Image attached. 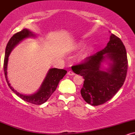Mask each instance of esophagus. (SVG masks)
<instances>
[{
    "mask_svg": "<svg viewBox=\"0 0 135 135\" xmlns=\"http://www.w3.org/2000/svg\"><path fill=\"white\" fill-rule=\"evenodd\" d=\"M68 74H69V75H74L75 74H74V72H72V70H70L68 72Z\"/></svg>",
    "mask_w": 135,
    "mask_h": 135,
    "instance_id": "obj_1",
    "label": "esophagus"
}]
</instances>
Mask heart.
Masks as SVG:
<instances>
[{
  "instance_id": "heart-1",
  "label": "heart",
  "mask_w": 135,
  "mask_h": 135,
  "mask_svg": "<svg viewBox=\"0 0 135 135\" xmlns=\"http://www.w3.org/2000/svg\"><path fill=\"white\" fill-rule=\"evenodd\" d=\"M84 46V42H79L77 43L74 46V49H79L80 48H82ZM93 51V48L91 46L86 47L84 50H83L78 56V60L80 61L85 60L89 57V56L91 55V53Z\"/></svg>"
}]
</instances>
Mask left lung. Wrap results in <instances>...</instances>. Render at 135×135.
<instances>
[{
	"label": "left lung",
	"mask_w": 135,
	"mask_h": 135,
	"mask_svg": "<svg viewBox=\"0 0 135 135\" xmlns=\"http://www.w3.org/2000/svg\"><path fill=\"white\" fill-rule=\"evenodd\" d=\"M109 60V67L103 69L102 63ZM126 48L121 40L111 33L104 49L72 66V70L84 79L80 93L84 100L93 106L108 102L123 85L128 70Z\"/></svg>",
	"instance_id": "1"
}]
</instances>
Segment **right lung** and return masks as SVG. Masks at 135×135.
Returning a JSON list of instances; mask_svg holds the SVG:
<instances>
[{
  "label": "right lung",
  "instance_id": "obj_1",
  "mask_svg": "<svg viewBox=\"0 0 135 135\" xmlns=\"http://www.w3.org/2000/svg\"><path fill=\"white\" fill-rule=\"evenodd\" d=\"M30 37H35V35L32 33L31 31L27 28L23 29L18 33H15L10 38L7 46L6 48L5 57H4V70L6 81L10 89L18 96L20 98H21L24 101L32 103L34 105H41L46 102L49 97L53 93L58 86L60 80L62 79L63 77L66 74V70L63 69H58L53 68L49 69L48 71L47 75L44 79V81L42 84L41 88L38 89L37 92L30 95H25V94H20L18 91L15 90L14 88L11 86L8 79H7V63H8V58L11 52L13 50V48L18 44L21 41H22L25 38Z\"/></svg>",
  "mask_w": 135,
  "mask_h": 135
}]
</instances>
